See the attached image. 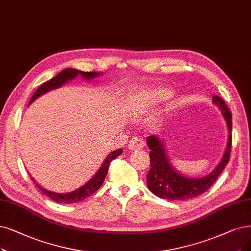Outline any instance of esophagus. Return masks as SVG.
Returning a JSON list of instances; mask_svg holds the SVG:
<instances>
[{"label": "esophagus", "instance_id": "esophagus-1", "mask_svg": "<svg viewBox=\"0 0 251 251\" xmlns=\"http://www.w3.org/2000/svg\"><path fill=\"white\" fill-rule=\"evenodd\" d=\"M145 146V142L143 141V139L139 138V137H134L131 141H129L128 144V149L131 150H140L144 148Z\"/></svg>", "mask_w": 251, "mask_h": 251}]
</instances>
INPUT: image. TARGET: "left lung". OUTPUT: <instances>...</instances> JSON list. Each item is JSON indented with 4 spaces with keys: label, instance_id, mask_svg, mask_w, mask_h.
Segmentation results:
<instances>
[{
    "label": "left lung",
    "instance_id": "left-lung-1",
    "mask_svg": "<svg viewBox=\"0 0 251 251\" xmlns=\"http://www.w3.org/2000/svg\"><path fill=\"white\" fill-rule=\"evenodd\" d=\"M212 101L222 110L228 128L227 145L223 160L209 175L197 179L187 178L177 173L170 164L162 140L154 135L147 137L146 142L150 149V170L146 176L147 186L156 197L169 201H180L202 195L212 186L229 162L232 148V113L220 97L213 95Z\"/></svg>",
    "mask_w": 251,
    "mask_h": 251
}]
</instances>
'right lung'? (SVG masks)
Listing matches in <instances>:
<instances>
[{"mask_svg":"<svg viewBox=\"0 0 251 251\" xmlns=\"http://www.w3.org/2000/svg\"><path fill=\"white\" fill-rule=\"evenodd\" d=\"M79 74L82 75V77L84 79H92V78H95L100 75L97 72H83V71H79V70H76V69H65L61 73H58L55 77L48 80V81L44 82L41 86H40L35 92V94L33 95L31 101H29V104H31L34 100H36L38 97L45 94L46 92L51 91V89L62 86L64 83H66L68 81V80L74 79ZM122 153H123V149H117V150H115V151L110 153L108 155V157L105 159V162L103 163L101 168L99 169L97 174L91 180H89V181L85 185L74 190V192H72V193L57 194V193L50 192V190H47L41 186H39L38 184H36V185L39 187V189L41 190V192L45 196H47L48 198H50L52 201H54L56 203L74 204V203L81 202L84 199L88 198L89 196H92L94 193H96L97 190L102 186V184L104 183V180L106 178V175L108 173L110 163H111L115 157H117Z\"/></svg>","mask_w":251,"mask_h":251,"instance_id":"right-lung-1","label":"right lung"}]
</instances>
